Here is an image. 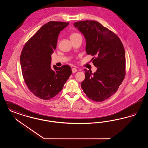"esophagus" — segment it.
<instances>
[{"mask_svg": "<svg viewBox=\"0 0 148 148\" xmlns=\"http://www.w3.org/2000/svg\"><path fill=\"white\" fill-rule=\"evenodd\" d=\"M71 71H72V73H76L77 71V68H72V69H71Z\"/></svg>", "mask_w": 148, "mask_h": 148, "instance_id": "34e87169", "label": "esophagus"}]
</instances>
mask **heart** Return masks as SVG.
Masks as SVG:
<instances>
[{"instance_id":"b5f03b06","label":"heart","mask_w":148,"mask_h":148,"mask_svg":"<svg viewBox=\"0 0 148 148\" xmlns=\"http://www.w3.org/2000/svg\"><path fill=\"white\" fill-rule=\"evenodd\" d=\"M79 35H80L79 34H77V33H73V34H71V35L70 36V38H73V37H76L77 36Z\"/></svg>"}]
</instances>
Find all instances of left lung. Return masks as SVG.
<instances>
[{
	"mask_svg": "<svg viewBox=\"0 0 148 148\" xmlns=\"http://www.w3.org/2000/svg\"><path fill=\"white\" fill-rule=\"evenodd\" d=\"M74 26L86 40V52L94 56V74L85 69V78L82 88L91 100L102 102L118 90L125 75V56L123 45L114 32L93 20L77 21Z\"/></svg>",
	"mask_w": 148,
	"mask_h": 148,
	"instance_id": "obj_1",
	"label": "left lung"
}]
</instances>
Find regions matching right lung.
<instances>
[{"instance_id": "right-lung-1", "label": "right lung", "mask_w": 148, "mask_h": 148, "mask_svg": "<svg viewBox=\"0 0 148 148\" xmlns=\"http://www.w3.org/2000/svg\"><path fill=\"white\" fill-rule=\"evenodd\" d=\"M69 23L49 21L43 25L26 43L20 56L24 81L37 97L48 100L62 90L71 74L70 66H53L51 54L57 47L59 33Z\"/></svg>"}]
</instances>
